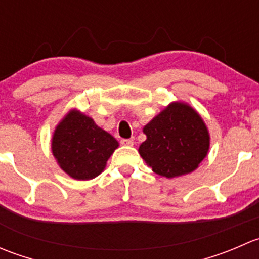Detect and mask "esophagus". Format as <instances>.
<instances>
[{
    "label": "esophagus",
    "instance_id": "1",
    "mask_svg": "<svg viewBox=\"0 0 259 259\" xmlns=\"http://www.w3.org/2000/svg\"><path fill=\"white\" fill-rule=\"evenodd\" d=\"M121 144L125 145V146H133V145H134V142H133L132 139H122Z\"/></svg>",
    "mask_w": 259,
    "mask_h": 259
}]
</instances>
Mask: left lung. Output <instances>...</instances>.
Returning a JSON list of instances; mask_svg holds the SVG:
<instances>
[{
    "mask_svg": "<svg viewBox=\"0 0 259 259\" xmlns=\"http://www.w3.org/2000/svg\"><path fill=\"white\" fill-rule=\"evenodd\" d=\"M146 140L139 154L158 176L171 179L199 166L207 156L210 135L204 120L194 108L173 101L143 127Z\"/></svg>",
    "mask_w": 259,
    "mask_h": 259,
    "instance_id": "left-lung-1",
    "label": "left lung"
}]
</instances>
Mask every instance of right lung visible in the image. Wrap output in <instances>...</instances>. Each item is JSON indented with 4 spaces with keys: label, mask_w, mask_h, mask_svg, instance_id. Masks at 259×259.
<instances>
[{
    "label": "right lung",
    "mask_w": 259,
    "mask_h": 259,
    "mask_svg": "<svg viewBox=\"0 0 259 259\" xmlns=\"http://www.w3.org/2000/svg\"><path fill=\"white\" fill-rule=\"evenodd\" d=\"M119 143L95 124L93 117L71 109L56 125L51 139L52 155L57 165L76 180L100 176Z\"/></svg>",
    "instance_id": "add662e5"
}]
</instances>
